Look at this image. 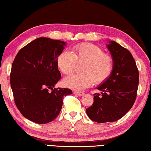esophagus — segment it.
Masks as SVG:
<instances>
[{
  "label": "esophagus",
  "mask_w": 151,
  "mask_h": 151,
  "mask_svg": "<svg viewBox=\"0 0 151 151\" xmlns=\"http://www.w3.org/2000/svg\"><path fill=\"white\" fill-rule=\"evenodd\" d=\"M73 93L76 95H78V96H83V95L84 94V93L82 92H78V91H74Z\"/></svg>",
  "instance_id": "1"
}]
</instances>
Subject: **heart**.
Here are the masks:
<instances>
[{"label": "heart", "instance_id": "1", "mask_svg": "<svg viewBox=\"0 0 151 151\" xmlns=\"http://www.w3.org/2000/svg\"><path fill=\"white\" fill-rule=\"evenodd\" d=\"M83 62L82 73L73 74L63 80L65 86L76 90H83L93 83H101L108 79L113 70L110 55L103 52L99 46L83 43L73 47L71 51L63 50L57 57V66L65 75L72 73L76 63Z\"/></svg>", "mask_w": 151, "mask_h": 151}]
</instances>
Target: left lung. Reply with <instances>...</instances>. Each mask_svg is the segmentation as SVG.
I'll list each match as a JSON object with an SVG mask.
<instances>
[{
    "mask_svg": "<svg viewBox=\"0 0 151 151\" xmlns=\"http://www.w3.org/2000/svg\"><path fill=\"white\" fill-rule=\"evenodd\" d=\"M113 67L108 79L96 87L94 103L86 109L92 121L113 122L121 119L132 107L137 95L139 74L136 62L128 50L115 41L106 45Z\"/></svg>",
    "mask_w": 151,
    "mask_h": 151,
    "instance_id": "left-lung-1",
    "label": "left lung"
}]
</instances>
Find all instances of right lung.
<instances>
[{
  "mask_svg": "<svg viewBox=\"0 0 151 151\" xmlns=\"http://www.w3.org/2000/svg\"><path fill=\"white\" fill-rule=\"evenodd\" d=\"M65 45L63 41L39 38L22 48L14 59L10 75L14 100L30 121L40 124L53 121L61 110L63 96L72 94L68 88H54L61 77L57 57Z\"/></svg>",
  "mask_w": 151,
  "mask_h": 151,
  "instance_id": "1",
  "label": "right lung"
}]
</instances>
